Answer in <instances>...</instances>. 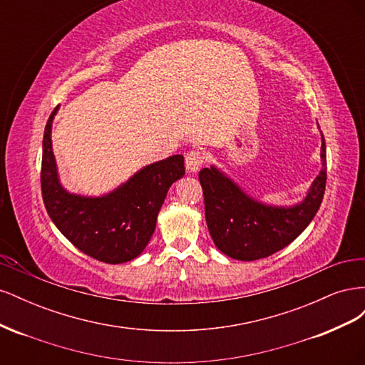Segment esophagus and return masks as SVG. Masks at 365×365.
<instances>
[{
  "label": "esophagus",
  "instance_id": "esophagus-1",
  "mask_svg": "<svg viewBox=\"0 0 365 365\" xmlns=\"http://www.w3.org/2000/svg\"><path fill=\"white\" fill-rule=\"evenodd\" d=\"M202 163H204V157L200 150H192L190 153H187L185 168L190 173H196L197 170H200Z\"/></svg>",
  "mask_w": 365,
  "mask_h": 365
}]
</instances>
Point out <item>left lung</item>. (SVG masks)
Listing matches in <instances>:
<instances>
[{"instance_id":"8db88e82","label":"left lung","mask_w":365,"mask_h":365,"mask_svg":"<svg viewBox=\"0 0 365 365\" xmlns=\"http://www.w3.org/2000/svg\"><path fill=\"white\" fill-rule=\"evenodd\" d=\"M319 157L322 170L309 187L304 200L289 207L254 200L215 165L202 169L200 181L204 192L205 220L217 250L231 259L251 262L271 256L300 236L312 222L326 190L323 134Z\"/></svg>"}]
</instances>
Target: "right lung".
<instances>
[{
    "instance_id": "1",
    "label": "right lung",
    "mask_w": 365,
    "mask_h": 365,
    "mask_svg": "<svg viewBox=\"0 0 365 365\" xmlns=\"http://www.w3.org/2000/svg\"><path fill=\"white\" fill-rule=\"evenodd\" d=\"M51 113L42 141L41 187L47 213L61 233L86 256L105 263L138 257L155 231L170 185L184 176V157L148 164L113 192L102 196L70 193L61 184L51 146Z\"/></svg>"
}]
</instances>
